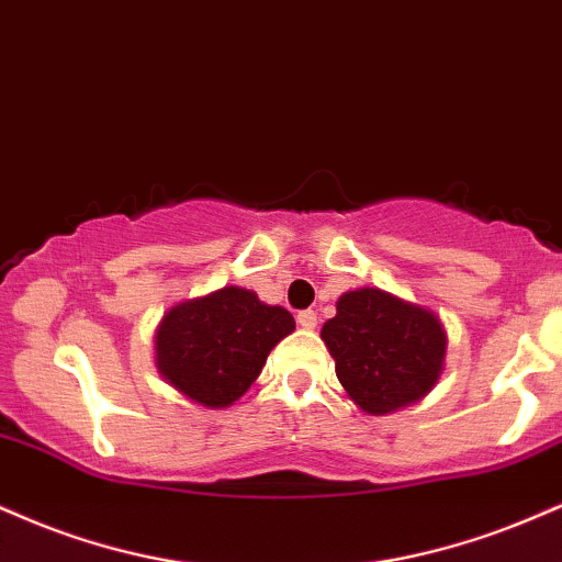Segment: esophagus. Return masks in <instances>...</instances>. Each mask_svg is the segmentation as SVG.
Returning <instances> with one entry per match:
<instances>
[{
  "label": "esophagus",
  "instance_id": "esophagus-1",
  "mask_svg": "<svg viewBox=\"0 0 562 562\" xmlns=\"http://www.w3.org/2000/svg\"><path fill=\"white\" fill-rule=\"evenodd\" d=\"M299 324H301L303 329H314L316 327V314H314V311H301Z\"/></svg>",
  "mask_w": 562,
  "mask_h": 562
}]
</instances>
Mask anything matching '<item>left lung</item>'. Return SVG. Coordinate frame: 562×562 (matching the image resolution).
Listing matches in <instances>:
<instances>
[{
    "mask_svg": "<svg viewBox=\"0 0 562 562\" xmlns=\"http://www.w3.org/2000/svg\"><path fill=\"white\" fill-rule=\"evenodd\" d=\"M322 340L350 401L371 416L422 401L442 374L448 348L435 311L380 288L340 295L337 314L324 322Z\"/></svg>",
    "mask_w": 562,
    "mask_h": 562,
    "instance_id": "obj_1",
    "label": "left lung"
}]
</instances>
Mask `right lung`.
<instances>
[{"label":"right lung","mask_w":562,"mask_h":562,"mask_svg":"<svg viewBox=\"0 0 562 562\" xmlns=\"http://www.w3.org/2000/svg\"><path fill=\"white\" fill-rule=\"evenodd\" d=\"M295 319L254 290L227 285L178 303L157 327V369L175 390L206 408H227L256 382Z\"/></svg>","instance_id":"1"}]
</instances>
